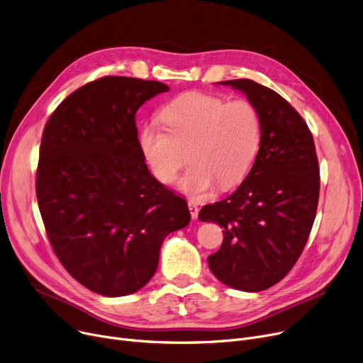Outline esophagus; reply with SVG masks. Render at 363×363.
<instances>
[{
	"label": "esophagus",
	"mask_w": 363,
	"mask_h": 363,
	"mask_svg": "<svg viewBox=\"0 0 363 363\" xmlns=\"http://www.w3.org/2000/svg\"><path fill=\"white\" fill-rule=\"evenodd\" d=\"M188 208H189V213H191V218L193 219H197L199 218V206L196 204V201H193V200H189L188 201Z\"/></svg>",
	"instance_id": "1"
}]
</instances>
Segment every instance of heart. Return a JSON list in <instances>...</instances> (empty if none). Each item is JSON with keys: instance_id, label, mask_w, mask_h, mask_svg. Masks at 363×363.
<instances>
[{"instance_id": "1", "label": "heart", "mask_w": 363, "mask_h": 363, "mask_svg": "<svg viewBox=\"0 0 363 363\" xmlns=\"http://www.w3.org/2000/svg\"><path fill=\"white\" fill-rule=\"evenodd\" d=\"M164 128L145 125L138 135L151 174L172 184L186 162L179 189L194 199L207 196L219 184H240L256 159L262 125L257 108L244 99L226 101L220 95L189 91L162 107Z\"/></svg>"}]
</instances>
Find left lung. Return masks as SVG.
<instances>
[{
	"mask_svg": "<svg viewBox=\"0 0 363 363\" xmlns=\"http://www.w3.org/2000/svg\"><path fill=\"white\" fill-rule=\"evenodd\" d=\"M242 91L257 108L260 147L237 191L204 206L201 222L223 228L208 268L228 287L262 291L287 275L308 242L319 200L312 132L279 94L252 79L218 82Z\"/></svg>",
	"mask_w": 363,
	"mask_h": 363,
	"instance_id": "1",
	"label": "left lung"
}]
</instances>
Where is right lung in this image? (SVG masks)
Returning <instances> with one entry per match:
<instances>
[{"mask_svg": "<svg viewBox=\"0 0 363 363\" xmlns=\"http://www.w3.org/2000/svg\"><path fill=\"white\" fill-rule=\"evenodd\" d=\"M169 86L104 76L72 92L41 138L36 199L55 256L88 290L119 297L155 275L163 240L189 223L186 201L150 174L138 108Z\"/></svg>", "mask_w": 363, "mask_h": 363, "instance_id": "obj_1", "label": "right lung"}]
</instances>
